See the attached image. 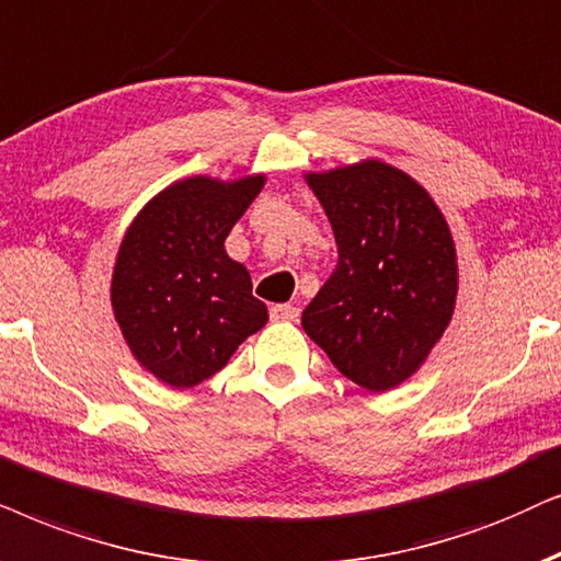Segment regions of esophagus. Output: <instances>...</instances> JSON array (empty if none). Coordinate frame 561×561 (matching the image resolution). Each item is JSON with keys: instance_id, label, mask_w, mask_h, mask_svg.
I'll return each instance as SVG.
<instances>
[{"instance_id": "esophagus-1", "label": "esophagus", "mask_w": 561, "mask_h": 561, "mask_svg": "<svg viewBox=\"0 0 561 561\" xmlns=\"http://www.w3.org/2000/svg\"><path fill=\"white\" fill-rule=\"evenodd\" d=\"M300 318V310L295 308V305H274L272 308V320L276 323H295V320Z\"/></svg>"}]
</instances>
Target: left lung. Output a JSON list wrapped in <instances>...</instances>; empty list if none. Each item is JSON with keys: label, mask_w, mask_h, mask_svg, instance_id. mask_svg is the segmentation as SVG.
<instances>
[{"label": "left lung", "mask_w": 561, "mask_h": 561, "mask_svg": "<svg viewBox=\"0 0 561 561\" xmlns=\"http://www.w3.org/2000/svg\"><path fill=\"white\" fill-rule=\"evenodd\" d=\"M339 261L302 312L333 367L369 392L398 387L442 339L457 302V249L415 179L382 161L308 174Z\"/></svg>", "instance_id": "8db88e82"}]
</instances>
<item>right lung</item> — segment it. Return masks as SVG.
Segmentation results:
<instances>
[{"instance_id":"right-lung-1","label":"right lung","mask_w":561,"mask_h":561,"mask_svg":"<svg viewBox=\"0 0 561 561\" xmlns=\"http://www.w3.org/2000/svg\"><path fill=\"white\" fill-rule=\"evenodd\" d=\"M261 186L264 176L171 184L140 210L119 245L115 320L133 356L176 390L210 379L266 323L249 272L222 245Z\"/></svg>"}]
</instances>
